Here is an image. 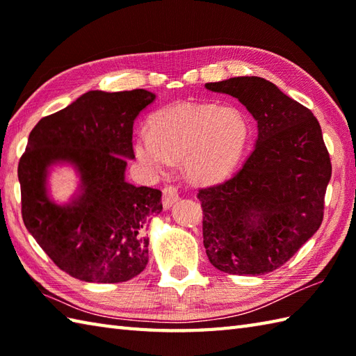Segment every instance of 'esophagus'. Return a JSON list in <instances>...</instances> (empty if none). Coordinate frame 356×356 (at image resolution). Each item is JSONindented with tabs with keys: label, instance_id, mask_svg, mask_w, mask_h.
I'll list each match as a JSON object with an SVG mask.
<instances>
[{
	"label": "esophagus",
	"instance_id": "1",
	"mask_svg": "<svg viewBox=\"0 0 356 356\" xmlns=\"http://www.w3.org/2000/svg\"><path fill=\"white\" fill-rule=\"evenodd\" d=\"M179 199H180V197H179L177 188H174V186H166V188H163L162 203H163V208H165V209H170Z\"/></svg>",
	"mask_w": 356,
	"mask_h": 356
}]
</instances>
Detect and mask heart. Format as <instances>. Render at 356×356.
Returning <instances> with one entry per match:
<instances>
[{
  "label": "heart",
  "instance_id": "heart-1",
  "mask_svg": "<svg viewBox=\"0 0 356 356\" xmlns=\"http://www.w3.org/2000/svg\"><path fill=\"white\" fill-rule=\"evenodd\" d=\"M249 140V122L240 110L213 104L177 102L149 118V133L140 131L134 154L145 168L163 174L182 157L185 176L211 185L236 168Z\"/></svg>",
  "mask_w": 356,
  "mask_h": 356
}]
</instances>
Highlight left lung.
I'll use <instances>...</instances> for the list:
<instances>
[{"label":"left lung","mask_w":356,"mask_h":356,"mask_svg":"<svg viewBox=\"0 0 356 356\" xmlns=\"http://www.w3.org/2000/svg\"><path fill=\"white\" fill-rule=\"evenodd\" d=\"M257 122L252 153L234 177L200 190L203 245L214 268L236 275L275 270L318 231L332 176L311 110L257 76L209 82Z\"/></svg>","instance_id":"8db88e82"}]
</instances>
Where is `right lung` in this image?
I'll return each instance as SVG.
<instances>
[{
    "label": "right lung",
    "instance_id": "1",
    "mask_svg": "<svg viewBox=\"0 0 356 356\" xmlns=\"http://www.w3.org/2000/svg\"><path fill=\"white\" fill-rule=\"evenodd\" d=\"M148 90H92L42 118L18 165L22 220L67 274L90 283L127 282L145 269L143 226L162 213V191L127 182L133 124L156 101ZM70 165L79 186L67 202L52 199L49 174Z\"/></svg>",
    "mask_w": 356,
    "mask_h": 356
}]
</instances>
